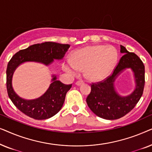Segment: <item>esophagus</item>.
<instances>
[{
    "label": "esophagus",
    "mask_w": 152,
    "mask_h": 152,
    "mask_svg": "<svg viewBox=\"0 0 152 152\" xmlns=\"http://www.w3.org/2000/svg\"><path fill=\"white\" fill-rule=\"evenodd\" d=\"M83 83H84V82H83L82 80H80V81H77V82L75 83V84L77 86H80V85H82Z\"/></svg>",
    "instance_id": "obj_1"
}]
</instances>
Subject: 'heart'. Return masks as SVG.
<instances>
[{
	"instance_id": "heart-1",
	"label": "heart",
	"mask_w": 152,
	"mask_h": 152,
	"mask_svg": "<svg viewBox=\"0 0 152 152\" xmlns=\"http://www.w3.org/2000/svg\"><path fill=\"white\" fill-rule=\"evenodd\" d=\"M118 51L111 45H91L77 50L71 60H66L63 69L71 75H77L84 70V75L91 82L104 80L115 68Z\"/></svg>"
}]
</instances>
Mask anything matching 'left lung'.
I'll list each match as a JSON object with an SVG mask.
<instances>
[{
  "instance_id": "8db88e82",
  "label": "left lung",
  "mask_w": 152,
  "mask_h": 152,
  "mask_svg": "<svg viewBox=\"0 0 152 152\" xmlns=\"http://www.w3.org/2000/svg\"><path fill=\"white\" fill-rule=\"evenodd\" d=\"M123 56L111 76L104 82L91 85V93L86 103L95 115L106 120H116L125 115L134 109L143 93L145 86V66L140 58L120 45ZM127 69L133 72L135 86L129 94L122 96L115 88L117 77Z\"/></svg>"
}]
</instances>
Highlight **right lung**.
<instances>
[{
	"mask_svg": "<svg viewBox=\"0 0 152 152\" xmlns=\"http://www.w3.org/2000/svg\"><path fill=\"white\" fill-rule=\"evenodd\" d=\"M70 46L69 44L55 42L37 43L19 50L12 57L6 71L7 93L14 104L22 113L35 120H45L53 117L61 110L66 93L72 84H64L57 80V75H53L51 84L41 96L33 99H23L15 92L12 86V77L16 68L26 62L48 66L55 60L63 59Z\"/></svg>",
	"mask_w": 152,
	"mask_h": 152,
	"instance_id": "obj_1",
	"label": "right lung"
}]
</instances>
